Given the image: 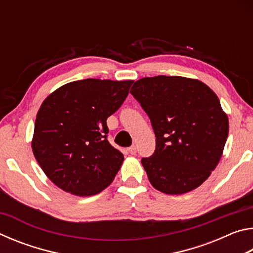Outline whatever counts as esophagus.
<instances>
[{
  "instance_id": "1",
  "label": "esophagus",
  "mask_w": 253,
  "mask_h": 253,
  "mask_svg": "<svg viewBox=\"0 0 253 253\" xmlns=\"http://www.w3.org/2000/svg\"><path fill=\"white\" fill-rule=\"evenodd\" d=\"M128 152H129V154H131V155H135L136 152H137L136 146H130L129 148H128Z\"/></svg>"
}]
</instances>
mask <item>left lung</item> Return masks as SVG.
<instances>
[{
    "mask_svg": "<svg viewBox=\"0 0 253 253\" xmlns=\"http://www.w3.org/2000/svg\"><path fill=\"white\" fill-rule=\"evenodd\" d=\"M130 93L155 132V151L142 158L152 185L166 194L199 187L216 168L228 138L219 98L201 81L178 76L139 79Z\"/></svg>",
    "mask_w": 253,
    "mask_h": 253,
    "instance_id": "obj_1",
    "label": "left lung"
}]
</instances>
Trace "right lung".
Listing matches in <instances>:
<instances>
[{"label":"right lung","instance_id":"1","mask_svg":"<svg viewBox=\"0 0 253 253\" xmlns=\"http://www.w3.org/2000/svg\"><path fill=\"white\" fill-rule=\"evenodd\" d=\"M132 83L74 81L42 102L32 149L42 170L61 190L90 196L113 182L124 155L109 144L106 121L121 108Z\"/></svg>","mask_w":253,"mask_h":253}]
</instances>
